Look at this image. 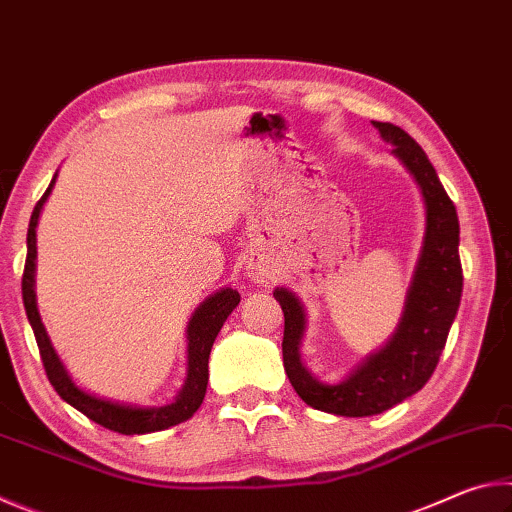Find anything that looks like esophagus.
Instances as JSON below:
<instances>
[{"mask_svg":"<svg viewBox=\"0 0 512 512\" xmlns=\"http://www.w3.org/2000/svg\"><path fill=\"white\" fill-rule=\"evenodd\" d=\"M246 271H248L250 280L257 282V284H268V282L273 280L271 268H268V264H264L262 259H255V262H250V264L246 266Z\"/></svg>","mask_w":512,"mask_h":512,"instance_id":"1","label":"esophagus"}]
</instances>
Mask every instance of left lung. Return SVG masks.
I'll return each instance as SVG.
<instances>
[{"mask_svg":"<svg viewBox=\"0 0 512 512\" xmlns=\"http://www.w3.org/2000/svg\"><path fill=\"white\" fill-rule=\"evenodd\" d=\"M381 140L393 144V155L411 173L424 203V239L418 264L406 289L402 318L384 348L370 352L343 381L325 384L302 363V336L307 314L300 298L277 287L273 298L284 311V370L291 386L318 411L366 418L404 402L427 384L443 354L463 291L458 257V216L427 153L409 133L386 121H372Z\"/></svg>","mask_w":512,"mask_h":512,"instance_id":"obj_1","label":"left lung"}]
</instances>
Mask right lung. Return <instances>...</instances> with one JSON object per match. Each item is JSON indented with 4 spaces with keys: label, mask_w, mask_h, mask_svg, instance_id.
Listing matches in <instances>:
<instances>
[{
    "label": "right lung",
    "mask_w": 512,
    "mask_h": 512,
    "mask_svg": "<svg viewBox=\"0 0 512 512\" xmlns=\"http://www.w3.org/2000/svg\"><path fill=\"white\" fill-rule=\"evenodd\" d=\"M56 176L51 178L45 196L40 198L38 205L33 207L31 221H29V232H27V264H24V275H22V298H24V309H27V318L33 327V334H36L38 348L42 363H45L47 377L51 386L56 388V393L63 397L67 404H72L76 411L88 415L101 427L110 431L126 433V436H142V433H153L162 431L169 427H176V424L185 422L192 418L198 411V406L203 404L207 379H210V372H207V363H210V352L216 334L221 332V327L232 309L239 305L241 296L230 287L219 289L212 293L210 298H205L201 305L189 318L187 323V379L180 393L173 397V402L162 404V406H137V404H126V402H115L108 400V397H99L94 393L83 391V388L76 384L69 375L63 361L54 350V345L49 341V334L45 325H42L38 302H36V259H38V248H36V228L42 207H45L47 198L54 189Z\"/></svg>",
    "instance_id": "add662e5"
}]
</instances>
